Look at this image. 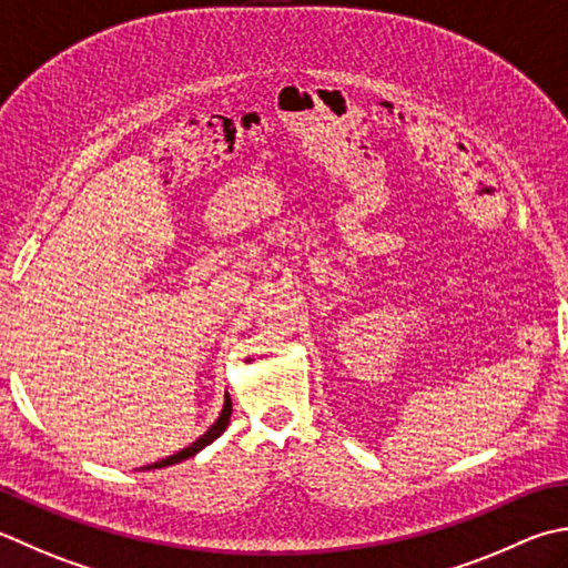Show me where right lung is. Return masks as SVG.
Returning <instances> with one entry per match:
<instances>
[{
  "mask_svg": "<svg viewBox=\"0 0 568 568\" xmlns=\"http://www.w3.org/2000/svg\"><path fill=\"white\" fill-rule=\"evenodd\" d=\"M229 418H231V398H229V394H226V402H224V410H221V416L216 418V424L211 426L202 438L199 440H194L192 446L189 448H184V450H180V453H174V455H170V458H164V460H160V463H152V465H148V468L144 470H152V468H166V465H174V463H182V460H186V458H192L194 453H199L202 450L204 446H209V443H214L221 433L226 430V426H229Z\"/></svg>",
  "mask_w": 568,
  "mask_h": 568,
  "instance_id": "right-lung-1",
  "label": "right lung"
}]
</instances>
